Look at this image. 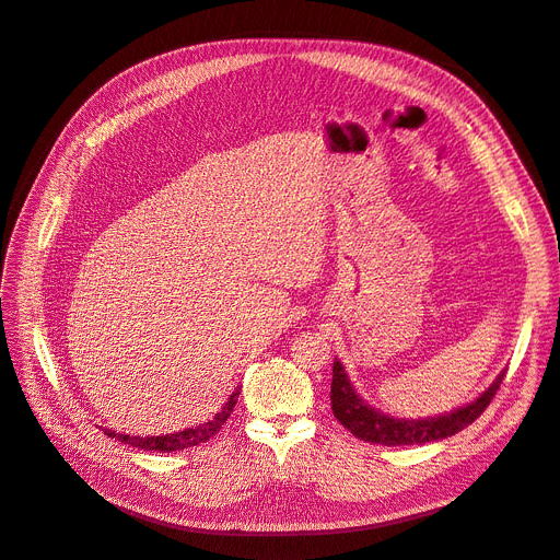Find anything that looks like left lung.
Instances as JSON below:
<instances>
[{
  "instance_id": "left-lung-1",
  "label": "left lung",
  "mask_w": 560,
  "mask_h": 560,
  "mask_svg": "<svg viewBox=\"0 0 560 560\" xmlns=\"http://www.w3.org/2000/svg\"><path fill=\"white\" fill-rule=\"evenodd\" d=\"M504 374L506 369L500 371V376L490 383L486 393H481L471 404L460 406V409L436 416V418L406 420V418L385 416L376 411L374 406H369L358 393H354L343 364L336 360L334 378H331V411L338 418V422H341L343 428H348L354 436L362 439V442L383 444V446H409V444L439 442V439H446L465 430L486 411V406L500 389Z\"/></svg>"
}]
</instances>
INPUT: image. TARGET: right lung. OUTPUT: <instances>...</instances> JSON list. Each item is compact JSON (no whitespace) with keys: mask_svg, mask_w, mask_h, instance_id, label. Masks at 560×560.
<instances>
[{"mask_svg":"<svg viewBox=\"0 0 560 560\" xmlns=\"http://www.w3.org/2000/svg\"><path fill=\"white\" fill-rule=\"evenodd\" d=\"M241 389H235V393L229 397V401L224 404V409L219 411L212 420L202 422L198 428H189V430H182L175 434H163V436H130V434H116L112 430H105L107 436H116L121 444H130L135 448H144V451H161V453H171V451H184V448H191L198 444H206L210 439L222 430V425L226 422V418L231 416L235 401H238Z\"/></svg>","mask_w":560,"mask_h":560,"instance_id":"obj_1","label":"right lung"}]
</instances>
